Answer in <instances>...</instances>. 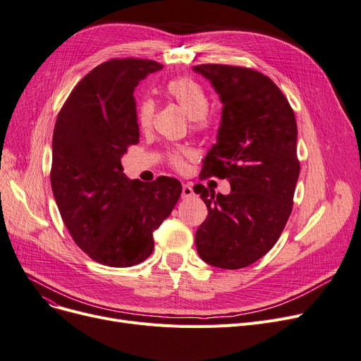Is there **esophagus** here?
Wrapping results in <instances>:
<instances>
[{
	"mask_svg": "<svg viewBox=\"0 0 361 361\" xmlns=\"http://www.w3.org/2000/svg\"><path fill=\"white\" fill-rule=\"evenodd\" d=\"M195 195L193 187L190 184H183V192H181V197L183 199H189Z\"/></svg>",
	"mask_w": 361,
	"mask_h": 361,
	"instance_id": "esophagus-1",
	"label": "esophagus"
}]
</instances>
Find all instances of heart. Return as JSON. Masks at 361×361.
Returning <instances> with one entry per match:
<instances>
[{
  "label": "heart",
  "instance_id": "obj_1",
  "mask_svg": "<svg viewBox=\"0 0 361 361\" xmlns=\"http://www.w3.org/2000/svg\"><path fill=\"white\" fill-rule=\"evenodd\" d=\"M166 96L174 100L183 111L189 115L192 128L195 131H203L208 127V96L203 88L190 78L178 76L166 82ZM156 112V103L153 99L146 97L140 102L137 107V123L140 130L147 131L152 128L153 118ZM185 150L174 147L168 152V162L172 168L183 169L185 166Z\"/></svg>",
  "mask_w": 361,
  "mask_h": 361
}]
</instances>
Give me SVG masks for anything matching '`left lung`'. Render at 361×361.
<instances>
[{
    "label": "left lung",
    "instance_id": "1",
    "mask_svg": "<svg viewBox=\"0 0 361 361\" xmlns=\"http://www.w3.org/2000/svg\"><path fill=\"white\" fill-rule=\"evenodd\" d=\"M223 102L216 143L203 159L200 180L227 178L230 195L196 184L208 216L196 231L200 258L238 270L264 257L279 240L300 177L296 119L285 94L258 71L207 63L193 66Z\"/></svg>",
    "mask_w": 361,
    "mask_h": 361
}]
</instances>
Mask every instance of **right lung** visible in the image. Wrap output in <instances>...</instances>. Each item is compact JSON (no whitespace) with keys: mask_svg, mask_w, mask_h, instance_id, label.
I'll list each match as a JSON object with an SVG mask.
<instances>
[{"mask_svg":"<svg viewBox=\"0 0 361 361\" xmlns=\"http://www.w3.org/2000/svg\"><path fill=\"white\" fill-rule=\"evenodd\" d=\"M162 68L146 59L107 60L75 85L56 121L50 178L61 219L75 243L107 267L149 258L153 231L183 192L172 177L130 180L121 165L140 138L134 90Z\"/></svg>","mask_w":361,"mask_h":361,"instance_id":"right-lung-1","label":"right lung"}]
</instances>
